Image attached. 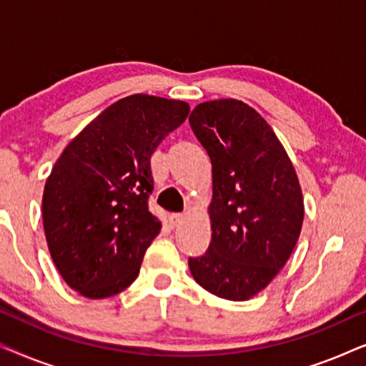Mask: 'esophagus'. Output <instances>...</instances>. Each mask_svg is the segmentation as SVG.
<instances>
[{"mask_svg": "<svg viewBox=\"0 0 366 366\" xmlns=\"http://www.w3.org/2000/svg\"><path fill=\"white\" fill-rule=\"evenodd\" d=\"M182 222H183V214L182 213H173L172 217H169V223H172V227H178V224Z\"/></svg>", "mask_w": 366, "mask_h": 366, "instance_id": "1", "label": "esophagus"}]
</instances>
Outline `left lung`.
<instances>
[{
  "instance_id": "1",
  "label": "left lung",
  "mask_w": 366,
  "mask_h": 366,
  "mask_svg": "<svg viewBox=\"0 0 366 366\" xmlns=\"http://www.w3.org/2000/svg\"><path fill=\"white\" fill-rule=\"evenodd\" d=\"M189 127L212 159V242L188 267L199 287L244 302L272 283L305 217L297 172L272 127L239 99L199 103Z\"/></svg>"
}]
</instances>
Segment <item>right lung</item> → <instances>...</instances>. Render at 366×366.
Returning a JSON list of instances; mask_svg holds the SVG:
<instances>
[{
	"label": "right lung",
	"mask_w": 366,
	"mask_h": 366,
	"mask_svg": "<svg viewBox=\"0 0 366 366\" xmlns=\"http://www.w3.org/2000/svg\"><path fill=\"white\" fill-rule=\"evenodd\" d=\"M189 104L129 94L103 109L63 149L46 178L43 228L69 288L102 300L128 288L162 222L149 213V159Z\"/></svg>",
	"instance_id": "obj_1"
}]
</instances>
